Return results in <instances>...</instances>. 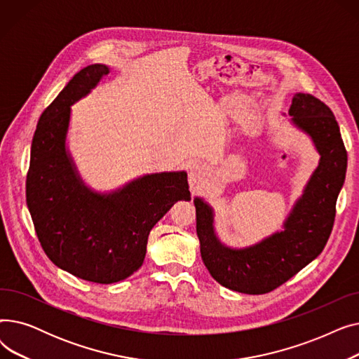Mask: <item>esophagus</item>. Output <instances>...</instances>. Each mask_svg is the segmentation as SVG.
Instances as JSON below:
<instances>
[{"label": "esophagus", "instance_id": "obj_1", "mask_svg": "<svg viewBox=\"0 0 359 359\" xmlns=\"http://www.w3.org/2000/svg\"><path fill=\"white\" fill-rule=\"evenodd\" d=\"M206 165L202 163H194L189 167V183L191 184H199L202 182V179L206 175Z\"/></svg>", "mask_w": 359, "mask_h": 359}]
</instances>
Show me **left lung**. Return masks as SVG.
<instances>
[{"instance_id": "1", "label": "left lung", "mask_w": 359, "mask_h": 359, "mask_svg": "<svg viewBox=\"0 0 359 359\" xmlns=\"http://www.w3.org/2000/svg\"><path fill=\"white\" fill-rule=\"evenodd\" d=\"M288 113L292 123L311 137L320 163L284 222V231L246 249H230L215 236L211 206L201 198L194 201L205 266L222 287L237 292L256 295L280 287L323 252L333 229L348 165L341 129L333 111L311 94L297 93Z\"/></svg>"}]
</instances>
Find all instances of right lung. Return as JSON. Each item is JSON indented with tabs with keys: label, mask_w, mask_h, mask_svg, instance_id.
<instances>
[{
	"label": "right lung",
	"mask_w": 359,
	"mask_h": 359,
	"mask_svg": "<svg viewBox=\"0 0 359 359\" xmlns=\"http://www.w3.org/2000/svg\"><path fill=\"white\" fill-rule=\"evenodd\" d=\"M109 68L94 64L69 80L37 122L26 179L34 230L56 266L97 284L137 272L151 229L175 202L191 201L186 172L147 175L111 194L83 183L65 148L69 106L97 86Z\"/></svg>",
	"instance_id": "obj_1"
}]
</instances>
